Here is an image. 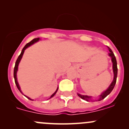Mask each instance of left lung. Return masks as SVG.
Instances as JSON below:
<instances>
[{"label": "left lung", "mask_w": 129, "mask_h": 129, "mask_svg": "<svg viewBox=\"0 0 129 129\" xmlns=\"http://www.w3.org/2000/svg\"><path fill=\"white\" fill-rule=\"evenodd\" d=\"M108 47V50H109V51H110V53H109V56L111 57V60H112V63H113V72L114 74V78H113V81H112V83L110 84V85H109V87L107 88V90H106L104 91H103V92L102 93L100 96H99L98 98V100H96V101H100L103 100L107 96V95H109V94L111 93V91L113 90L116 82L117 74H118V68H117V62H116V57H115V54H114L113 51H112V50H111L109 47ZM78 96H79L81 99L86 101H88V102L95 101V100H93L92 97L90 96L82 95V94H79V93H78Z\"/></svg>", "instance_id": "left-lung-1"}]
</instances>
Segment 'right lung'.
I'll return each instance as SVG.
<instances>
[{
  "mask_svg": "<svg viewBox=\"0 0 129 129\" xmlns=\"http://www.w3.org/2000/svg\"><path fill=\"white\" fill-rule=\"evenodd\" d=\"M39 40H40V38H35V39H33L32 41H31V42H29V43H28V44H26V45H25V47L23 48V49H22V51H21V53H20V55L19 56V57H18V58H17V59L16 60V63H15V67H14V81H15V83H16V86H17V88H18V90H19V91H20V92L22 94H23V93H22V90H21V89H20V86H19V83H18V82H17V70H18V66H19V62H20V60H21L22 56H23V53H24L25 50L26 49V48H28V47H30L31 45H33V44H35V43L38 42V41H39ZM57 90H58V87H57V89H56V90L55 91V92L53 93L52 95H51V96L50 97L49 99L53 97L54 95H55V94L56 93V92H57ZM23 95H24L25 97L27 98L28 99V100H31V101H33V100H32V99H31L30 98L26 96L25 95V94H23Z\"/></svg>",
  "mask_w": 129,
  "mask_h": 129,
  "instance_id": "right-lung-1",
  "label": "right lung"
}]
</instances>
